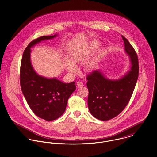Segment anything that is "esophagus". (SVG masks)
<instances>
[{
    "label": "esophagus",
    "mask_w": 157,
    "mask_h": 157,
    "mask_svg": "<svg viewBox=\"0 0 157 157\" xmlns=\"http://www.w3.org/2000/svg\"><path fill=\"white\" fill-rule=\"evenodd\" d=\"M76 86L78 87H82L83 86V84L81 82H80V81H78L77 83H76Z\"/></svg>",
    "instance_id": "esophagus-1"
}]
</instances>
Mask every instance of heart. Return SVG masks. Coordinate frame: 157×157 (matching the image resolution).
I'll list each match as a JSON object with an SVG mask.
<instances>
[{"instance_id":"obj_1","label":"heart","mask_w":157,"mask_h":157,"mask_svg":"<svg viewBox=\"0 0 157 157\" xmlns=\"http://www.w3.org/2000/svg\"><path fill=\"white\" fill-rule=\"evenodd\" d=\"M99 46V44L98 42L96 41H91L84 46H81L76 48L71 53L70 57L71 61H67L65 62V67L66 70L71 73H76V69L75 66L85 62L98 48ZM104 49L102 48L100 50L93 59L88 61L84 64L82 70L83 73H89L92 72L99 61L104 57Z\"/></svg>"}]
</instances>
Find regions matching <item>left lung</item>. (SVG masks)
<instances>
[{
	"label": "left lung",
	"mask_w": 157,
	"mask_h": 157,
	"mask_svg": "<svg viewBox=\"0 0 157 157\" xmlns=\"http://www.w3.org/2000/svg\"><path fill=\"white\" fill-rule=\"evenodd\" d=\"M125 52L130 61L129 70L118 79H110L99 70L87 76V104L89 112L96 119L105 121L118 116L128 103L139 76L137 53L124 36Z\"/></svg>",
	"instance_id": "8db88e82"
}]
</instances>
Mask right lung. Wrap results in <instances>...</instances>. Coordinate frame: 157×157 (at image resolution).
<instances>
[{"instance_id": "1", "label": "right lung", "mask_w": 157, "mask_h": 157, "mask_svg": "<svg viewBox=\"0 0 157 157\" xmlns=\"http://www.w3.org/2000/svg\"><path fill=\"white\" fill-rule=\"evenodd\" d=\"M57 36H42L31 41L24 52L20 66L22 93L33 113L47 121L55 120L64 113L68 100L76 88L75 82L63 83L56 78L40 76L32 66L30 48L41 41L52 40Z\"/></svg>"}]
</instances>
